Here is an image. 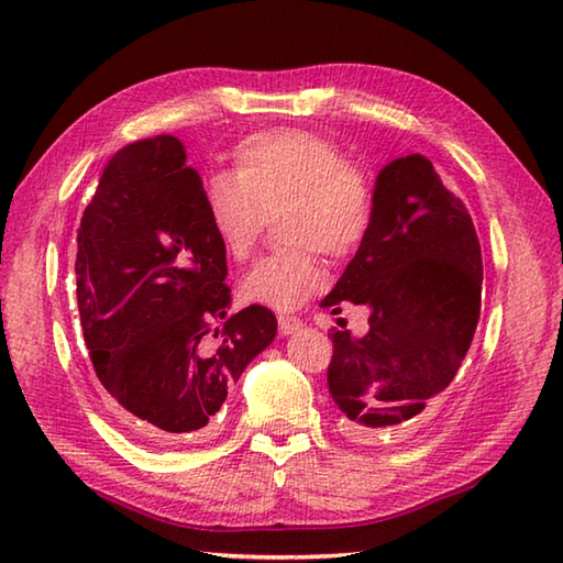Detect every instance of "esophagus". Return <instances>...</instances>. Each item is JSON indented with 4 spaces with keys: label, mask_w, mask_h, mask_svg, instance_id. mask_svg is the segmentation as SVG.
<instances>
[{
    "label": "esophagus",
    "mask_w": 563,
    "mask_h": 563,
    "mask_svg": "<svg viewBox=\"0 0 563 563\" xmlns=\"http://www.w3.org/2000/svg\"><path fill=\"white\" fill-rule=\"evenodd\" d=\"M278 329L283 336H288V333H295L302 329V321L292 314H278Z\"/></svg>",
    "instance_id": "obj_1"
}]
</instances>
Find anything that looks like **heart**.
Returning <instances> with one entry per match:
<instances>
[{
  "mask_svg": "<svg viewBox=\"0 0 563 563\" xmlns=\"http://www.w3.org/2000/svg\"><path fill=\"white\" fill-rule=\"evenodd\" d=\"M232 157L234 172H210L200 190L202 214L224 254L244 261L278 210V236L288 242L249 268L239 297L275 309L300 307L324 288L319 251L345 261L367 239L373 178L345 159L336 140L305 128L261 130L239 140Z\"/></svg>",
  "mask_w": 563,
  "mask_h": 563,
  "instance_id": "b5f03b06",
  "label": "heart"
}]
</instances>
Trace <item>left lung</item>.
Listing matches in <instances>:
<instances>
[{"mask_svg": "<svg viewBox=\"0 0 563 563\" xmlns=\"http://www.w3.org/2000/svg\"><path fill=\"white\" fill-rule=\"evenodd\" d=\"M482 246L464 202L421 154L377 176L375 218L321 307L369 312L367 333L333 329L327 385L361 440L409 430L470 351L482 312Z\"/></svg>", "mask_w": 563, "mask_h": 563, "instance_id": "1", "label": "left lung"}]
</instances>
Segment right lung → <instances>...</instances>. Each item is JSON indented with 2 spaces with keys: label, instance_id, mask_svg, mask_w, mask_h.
I'll list each match as a JSON object with an SVG mask.
<instances>
[{
  "label": "right lung",
  "instance_id": "right-lung-1",
  "mask_svg": "<svg viewBox=\"0 0 563 563\" xmlns=\"http://www.w3.org/2000/svg\"><path fill=\"white\" fill-rule=\"evenodd\" d=\"M186 159L174 135L118 150L77 230L84 343L106 401L152 442L210 428L278 329L263 305L227 317V254Z\"/></svg>",
  "mask_w": 563,
  "mask_h": 563
}]
</instances>
